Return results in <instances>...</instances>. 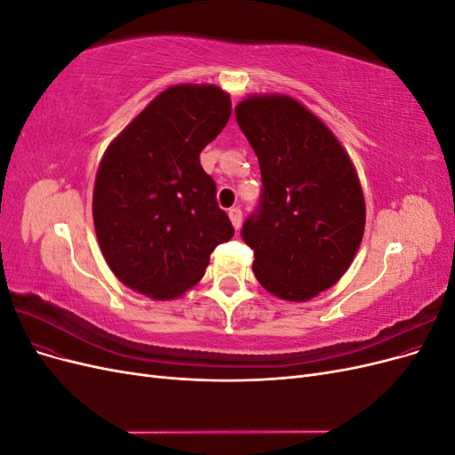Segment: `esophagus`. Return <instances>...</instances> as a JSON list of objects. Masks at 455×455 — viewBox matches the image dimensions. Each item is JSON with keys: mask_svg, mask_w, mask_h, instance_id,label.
Returning <instances> with one entry per match:
<instances>
[{"mask_svg": "<svg viewBox=\"0 0 455 455\" xmlns=\"http://www.w3.org/2000/svg\"><path fill=\"white\" fill-rule=\"evenodd\" d=\"M228 214H229V220H231L233 228L239 229V228H241V220H243V212H241L239 206H231Z\"/></svg>", "mask_w": 455, "mask_h": 455, "instance_id": "34e87169", "label": "esophagus"}]
</instances>
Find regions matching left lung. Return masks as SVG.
<instances>
[{
    "instance_id": "8db88e82",
    "label": "left lung",
    "mask_w": 455,
    "mask_h": 455,
    "mask_svg": "<svg viewBox=\"0 0 455 455\" xmlns=\"http://www.w3.org/2000/svg\"><path fill=\"white\" fill-rule=\"evenodd\" d=\"M258 156L261 196L241 237L273 296L307 301L336 284L359 251L366 206L347 151L324 123L286 94H254L235 108Z\"/></svg>"
}]
</instances>
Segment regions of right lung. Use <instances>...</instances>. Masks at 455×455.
<instances>
[{
    "label": "right lung",
    "instance_id": "add662e5",
    "mask_svg": "<svg viewBox=\"0 0 455 455\" xmlns=\"http://www.w3.org/2000/svg\"><path fill=\"white\" fill-rule=\"evenodd\" d=\"M229 116L220 87L174 85L108 146L92 191L94 231L109 269L132 291L182 296L235 233L199 161Z\"/></svg>",
    "mask_w": 455,
    "mask_h": 455
}]
</instances>
